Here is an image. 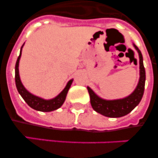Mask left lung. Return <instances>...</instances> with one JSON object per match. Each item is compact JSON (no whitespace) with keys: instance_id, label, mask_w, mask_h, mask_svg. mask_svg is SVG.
Segmentation results:
<instances>
[{"instance_id":"1","label":"left lung","mask_w":158,"mask_h":158,"mask_svg":"<svg viewBox=\"0 0 158 158\" xmlns=\"http://www.w3.org/2000/svg\"><path fill=\"white\" fill-rule=\"evenodd\" d=\"M139 55V69H140V77L139 83L135 91L128 96L118 100H107L100 98L89 87H87L90 96V102L93 109L96 112L100 113L104 116L110 118H118L127 115L140 103L145 89L146 82V71L143 65L142 54L136 46L134 44Z\"/></svg>"}]
</instances>
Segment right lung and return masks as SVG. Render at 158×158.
Wrapping results in <instances>:
<instances>
[{
  "label": "right lung",
  "mask_w": 158,
  "mask_h": 158,
  "mask_svg": "<svg viewBox=\"0 0 158 158\" xmlns=\"http://www.w3.org/2000/svg\"><path fill=\"white\" fill-rule=\"evenodd\" d=\"M23 47V44L21 47V49H20L19 55L17 58V61H16V66H15V81H16V85L18 92L20 94V96H22V98L24 100V101L31 108L36 110V111L48 112V111H52L58 109L65 102L67 93H68L69 88H70L71 85H72L73 79L69 81L65 89L56 97H54V98L51 99V100H44V99L40 98L39 96H36L35 95L31 94V93H29L27 89H25L24 86L23 85L19 74V62L20 57H21L22 47Z\"/></svg>",
  "instance_id": "obj_1"
}]
</instances>
